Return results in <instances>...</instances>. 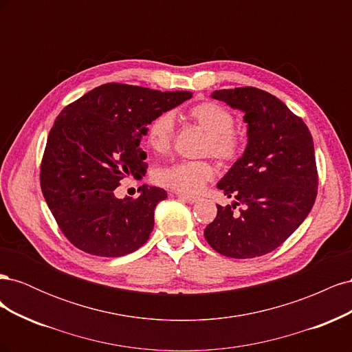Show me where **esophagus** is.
<instances>
[{
  "label": "esophagus",
  "mask_w": 352,
  "mask_h": 352,
  "mask_svg": "<svg viewBox=\"0 0 352 352\" xmlns=\"http://www.w3.org/2000/svg\"><path fill=\"white\" fill-rule=\"evenodd\" d=\"M180 199H184L186 202H189V204H194V202H197L199 198L198 197H192V195H186V194H176Z\"/></svg>",
  "instance_id": "1"
}]
</instances>
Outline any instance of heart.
I'll use <instances>...</instances> for the list:
<instances>
[{"label":"heart","mask_w":352,"mask_h":352,"mask_svg":"<svg viewBox=\"0 0 352 352\" xmlns=\"http://www.w3.org/2000/svg\"><path fill=\"white\" fill-rule=\"evenodd\" d=\"M188 119L207 133L202 153L211 154L221 163H233L241 157L245 140L233 129L235 116L225 105L216 101H201L189 107ZM175 119L172 113H160L146 127L145 140L155 153H166L175 138ZM216 168L207 160L180 162L158 172V182L184 194H198L210 180L214 179Z\"/></svg>","instance_id":"obj_1"}]
</instances>
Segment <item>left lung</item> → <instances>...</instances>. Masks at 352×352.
I'll return each mask as SVG.
<instances>
[{
	"label": "left lung",
	"instance_id": "left-lung-1",
	"mask_svg": "<svg viewBox=\"0 0 352 352\" xmlns=\"http://www.w3.org/2000/svg\"><path fill=\"white\" fill-rule=\"evenodd\" d=\"M211 97L245 113L248 144L217 184L236 201L217 206L204 236L226 257H260L280 247L313 208L318 185L313 136L301 117L263 89H220ZM236 205L244 208L233 213Z\"/></svg>",
	"mask_w": 352,
	"mask_h": 352
}]
</instances>
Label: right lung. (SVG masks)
<instances>
[{
    "label": "right lung",
    "mask_w": 352,
    "mask_h": 352,
    "mask_svg": "<svg viewBox=\"0 0 352 352\" xmlns=\"http://www.w3.org/2000/svg\"><path fill=\"white\" fill-rule=\"evenodd\" d=\"M192 97L105 83L69 104L52 124L41 163V189L60 230L76 248L122 257L141 248L154 228V210L167 198L142 185L138 198L119 199L126 176L146 173L141 140L160 113Z\"/></svg>",
    "instance_id": "1"
}]
</instances>
